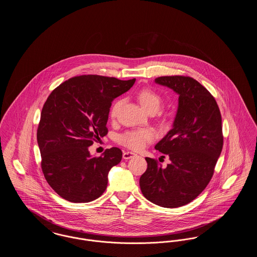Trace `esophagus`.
<instances>
[{
    "mask_svg": "<svg viewBox=\"0 0 257 257\" xmlns=\"http://www.w3.org/2000/svg\"><path fill=\"white\" fill-rule=\"evenodd\" d=\"M135 156H136V154L133 153V152H130V151H125V152H123V159H131V158H133Z\"/></svg>",
    "mask_w": 257,
    "mask_h": 257,
    "instance_id": "34e87169",
    "label": "esophagus"
}]
</instances>
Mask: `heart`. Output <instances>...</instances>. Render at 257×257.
<instances>
[{
  "label": "heart",
  "mask_w": 257,
  "mask_h": 257,
  "mask_svg": "<svg viewBox=\"0 0 257 257\" xmlns=\"http://www.w3.org/2000/svg\"><path fill=\"white\" fill-rule=\"evenodd\" d=\"M138 100L141 106L147 110H158L161 106V97L151 89H143L138 93ZM122 105V100H117L113 103L110 109V116L111 118H115L117 113ZM154 135L149 130H139V131H132L127 132L126 134L120 137V143L134 150H141L143 149L146 144L152 141Z\"/></svg>",
  "instance_id": "heart-1"
}]
</instances>
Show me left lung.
<instances>
[{
	"label": "left lung",
	"mask_w": 257,
	"mask_h": 257,
	"mask_svg": "<svg viewBox=\"0 0 257 257\" xmlns=\"http://www.w3.org/2000/svg\"><path fill=\"white\" fill-rule=\"evenodd\" d=\"M154 82L179 96L172 128L155 146L171 163L163 169L147 157L140 187L154 204L180 207L194 200L213 176L223 145L221 116L215 98L195 79L165 76Z\"/></svg>",
	"instance_id": "1"
}]
</instances>
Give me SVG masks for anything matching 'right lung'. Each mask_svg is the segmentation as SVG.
Here are the masks:
<instances>
[{"label": "right lung", "mask_w": 257, "mask_h": 257, "mask_svg": "<svg viewBox=\"0 0 257 257\" xmlns=\"http://www.w3.org/2000/svg\"><path fill=\"white\" fill-rule=\"evenodd\" d=\"M136 79L82 75L65 81L47 98L37 129L41 168L52 189L71 202H89L108 185L110 169L120 163L117 147L94 157L88 147L108 133L114 98L128 91Z\"/></svg>", "instance_id": "right-lung-1"}]
</instances>
